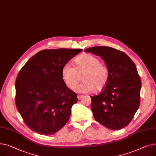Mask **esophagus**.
Here are the masks:
<instances>
[{"label":"esophagus","mask_w":156,"mask_h":156,"mask_svg":"<svg viewBox=\"0 0 156 156\" xmlns=\"http://www.w3.org/2000/svg\"><path fill=\"white\" fill-rule=\"evenodd\" d=\"M83 97H84L83 95H78V100H81L83 99Z\"/></svg>","instance_id":"1"}]
</instances>
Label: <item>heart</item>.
<instances>
[{"mask_svg":"<svg viewBox=\"0 0 156 156\" xmlns=\"http://www.w3.org/2000/svg\"><path fill=\"white\" fill-rule=\"evenodd\" d=\"M83 75L84 81L78 86H76ZM61 76L69 88L80 93H91L95 90L101 91L107 85L110 78V70L97 57L85 54L75 60V67L69 63L65 64L61 70Z\"/></svg>","mask_w":156,"mask_h":156,"instance_id":"heart-1","label":"heart"}]
</instances>
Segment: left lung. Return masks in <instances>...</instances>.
<instances>
[{
  "label": "left lung",
  "mask_w": 156,
  "mask_h": 156,
  "mask_svg": "<svg viewBox=\"0 0 156 156\" xmlns=\"http://www.w3.org/2000/svg\"><path fill=\"white\" fill-rule=\"evenodd\" d=\"M85 52L101 56L110 70L107 85L100 94L90 97L94 118L111 129L126 127L140 103L141 80L135 63L125 52L110 47H90Z\"/></svg>",
  "instance_id": "left-lung-1"
}]
</instances>
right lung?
Returning a JSON list of instances; mask_svg holds the SVG:
<instances>
[{
  "mask_svg": "<svg viewBox=\"0 0 156 156\" xmlns=\"http://www.w3.org/2000/svg\"><path fill=\"white\" fill-rule=\"evenodd\" d=\"M81 48L46 49L21 69L16 80V108L27 126L41 135H52L68 121L76 94L62 78L63 66Z\"/></svg>",
  "mask_w": 156,
  "mask_h": 156,
  "instance_id": "right-lung-1",
  "label": "right lung"
}]
</instances>
